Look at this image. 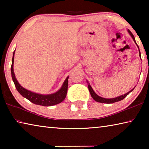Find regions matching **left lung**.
<instances>
[{
    "instance_id": "left-lung-1",
    "label": "left lung",
    "mask_w": 149,
    "mask_h": 149,
    "mask_svg": "<svg viewBox=\"0 0 149 149\" xmlns=\"http://www.w3.org/2000/svg\"><path fill=\"white\" fill-rule=\"evenodd\" d=\"M127 31H128V33H129L131 36H132V37L133 39V41H134V42H135V43L137 45V46L138 47V49H139V56L141 57V52H140V50H139V46L137 45V44L136 43V41H135V39L134 36H133V35L132 34V33L131 32L129 29L127 30ZM87 83L88 84V88H89L90 94H91V97H92L93 99H94L95 101H97L98 102L107 103V104H112V103L120 101V100H123L126 97V96H127L128 95H129L130 93L132 92V91L134 89V88H135L134 87V88H133V89H132V90L130 91L129 92H127V93H125V94L122 95H120V96H119V97H115V98H112V99H105V98H103V97H100V96H99L98 95L96 94L94 91H93V89H92L91 86V85H90L89 83L87 81Z\"/></svg>"
}]
</instances>
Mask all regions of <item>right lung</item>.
I'll return each instance as SVG.
<instances>
[{
	"instance_id": "obj_1",
	"label": "right lung",
	"mask_w": 149,
	"mask_h": 149,
	"mask_svg": "<svg viewBox=\"0 0 149 149\" xmlns=\"http://www.w3.org/2000/svg\"><path fill=\"white\" fill-rule=\"evenodd\" d=\"M14 54L15 51L13 53V57L12 60V65H11V74L12 80L14 83L17 91L19 93L22 97L26 98L29 101L35 104L44 106V107H50L59 104L62 102L65 99L66 97L67 91H68V76L63 83L62 87L56 93L49 95H42L36 93L25 89L20 85L17 81L16 76H15L14 72Z\"/></svg>"
}]
</instances>
